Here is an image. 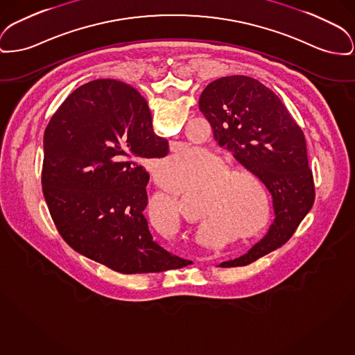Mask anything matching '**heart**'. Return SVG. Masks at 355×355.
I'll return each instance as SVG.
<instances>
[{"instance_id": "b5f03b06", "label": "heart", "mask_w": 355, "mask_h": 355, "mask_svg": "<svg viewBox=\"0 0 355 355\" xmlns=\"http://www.w3.org/2000/svg\"><path fill=\"white\" fill-rule=\"evenodd\" d=\"M248 170L214 157L201 147H185L166 158L157 166V177L166 188L178 189L189 185L202 193L197 218L218 227L239 230L241 225L240 200L243 182L239 178ZM148 221L159 230L174 232L180 224L178 196L175 191H157L151 196L146 208ZM250 233H241L240 239H250Z\"/></svg>"}]
</instances>
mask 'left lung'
I'll return each instance as SVG.
<instances>
[{
    "label": "left lung",
    "instance_id": "left-lung-1",
    "mask_svg": "<svg viewBox=\"0 0 355 355\" xmlns=\"http://www.w3.org/2000/svg\"><path fill=\"white\" fill-rule=\"evenodd\" d=\"M200 111L225 146L270 190L275 218L247 253L218 267L248 266L290 240L315 200L304 134L277 95L259 80L233 75L202 91Z\"/></svg>",
    "mask_w": 355,
    "mask_h": 355
}]
</instances>
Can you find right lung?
I'll return each instance as SVG.
<instances>
[{
	"instance_id": "right-lung-1",
	"label": "right lung",
	"mask_w": 355,
	"mask_h": 355,
	"mask_svg": "<svg viewBox=\"0 0 355 355\" xmlns=\"http://www.w3.org/2000/svg\"><path fill=\"white\" fill-rule=\"evenodd\" d=\"M167 153L131 85L98 79L73 91L44 134L42 191L64 241L125 275L190 264L153 239L144 216L150 175L142 161Z\"/></svg>"
}]
</instances>
